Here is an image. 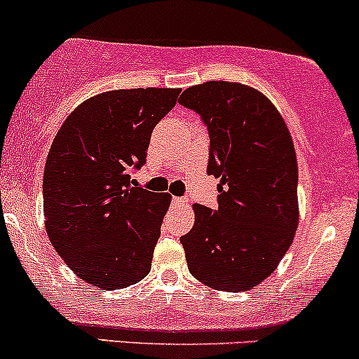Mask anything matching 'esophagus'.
I'll return each instance as SVG.
<instances>
[{
  "mask_svg": "<svg viewBox=\"0 0 359 359\" xmlns=\"http://www.w3.org/2000/svg\"><path fill=\"white\" fill-rule=\"evenodd\" d=\"M172 203L173 204H182V206H186L189 201H187V198H173Z\"/></svg>",
  "mask_w": 359,
  "mask_h": 359,
  "instance_id": "esophagus-1",
  "label": "esophagus"
}]
</instances>
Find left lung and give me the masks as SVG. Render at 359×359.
Returning a JSON list of instances; mask_svg holds the SVG:
<instances>
[{"label": "left lung", "instance_id": "8db88e82", "mask_svg": "<svg viewBox=\"0 0 359 359\" xmlns=\"http://www.w3.org/2000/svg\"><path fill=\"white\" fill-rule=\"evenodd\" d=\"M210 133L208 173L219 179L218 210L194 204L180 237L191 274L219 291H247L274 273L297 233L298 163L281 114L259 90L206 81L184 90Z\"/></svg>", "mask_w": 359, "mask_h": 359}]
</instances>
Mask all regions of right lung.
<instances>
[{
	"label": "right lung",
	"mask_w": 359,
	"mask_h": 359,
	"mask_svg": "<svg viewBox=\"0 0 359 359\" xmlns=\"http://www.w3.org/2000/svg\"><path fill=\"white\" fill-rule=\"evenodd\" d=\"M179 88L110 90L90 97L59 128L44 168V224L80 279L122 290L147 278L168 192L136 187L151 131Z\"/></svg>",
	"instance_id": "add662e5"
}]
</instances>
